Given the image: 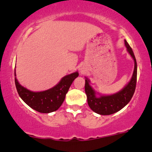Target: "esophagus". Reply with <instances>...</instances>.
<instances>
[{
	"instance_id": "obj_1",
	"label": "esophagus",
	"mask_w": 152,
	"mask_h": 152,
	"mask_svg": "<svg viewBox=\"0 0 152 152\" xmlns=\"http://www.w3.org/2000/svg\"><path fill=\"white\" fill-rule=\"evenodd\" d=\"M81 73H83V71H81Z\"/></svg>"
}]
</instances>
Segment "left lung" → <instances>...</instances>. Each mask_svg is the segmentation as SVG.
Instances as JSON below:
<instances>
[{"mask_svg": "<svg viewBox=\"0 0 152 152\" xmlns=\"http://www.w3.org/2000/svg\"><path fill=\"white\" fill-rule=\"evenodd\" d=\"M125 45L127 51L134 60V68L130 81L122 90L112 95H101L96 92L90 85V80L86 77L85 92L87 96L88 104L93 111L99 115H109L118 112L128 104L134 95L137 83V65L134 52L126 40ZM97 94H99V96L98 97Z\"/></svg>", "mask_w": 152, "mask_h": 152, "instance_id": "obj_1", "label": "left lung"}]
</instances>
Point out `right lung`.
Returning a JSON list of instances; mask_svg holds the SVG:
<instances>
[{"label":"right lung","instance_id":"right-lung-1","mask_svg":"<svg viewBox=\"0 0 152 152\" xmlns=\"http://www.w3.org/2000/svg\"><path fill=\"white\" fill-rule=\"evenodd\" d=\"M78 76V71H76L64 76L61 81L52 88L40 92H34L20 84L16 78L15 70V83L20 97L27 105L39 113H49L59 108L71 83Z\"/></svg>","mask_w":152,"mask_h":152}]
</instances>
